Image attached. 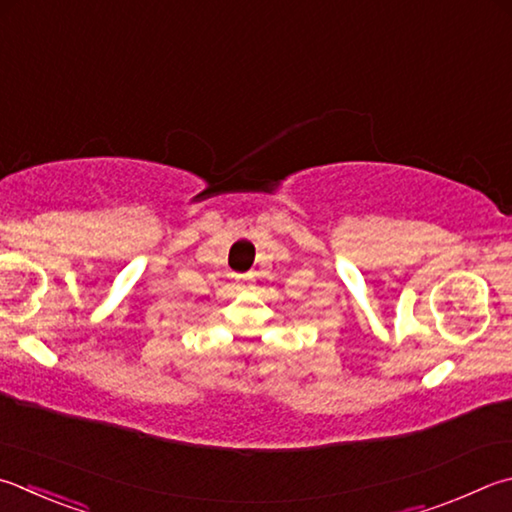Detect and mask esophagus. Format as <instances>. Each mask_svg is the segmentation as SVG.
Masks as SVG:
<instances>
[{
	"label": "esophagus",
	"instance_id": "34e87169",
	"mask_svg": "<svg viewBox=\"0 0 512 512\" xmlns=\"http://www.w3.org/2000/svg\"><path fill=\"white\" fill-rule=\"evenodd\" d=\"M239 282H241V284H244V282H246V277H241V275H239Z\"/></svg>",
	"mask_w": 512,
	"mask_h": 512
}]
</instances>
